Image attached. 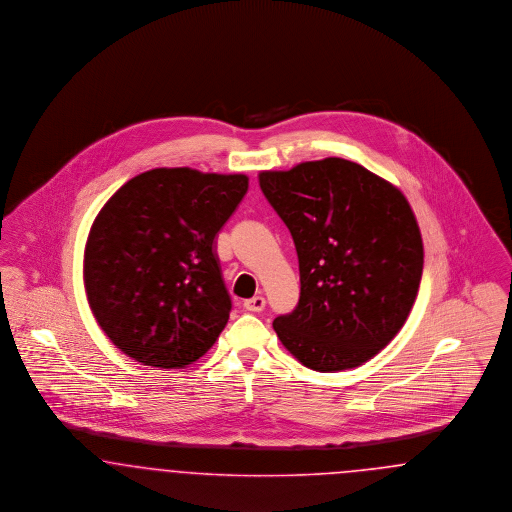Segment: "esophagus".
<instances>
[{
	"instance_id": "esophagus-1",
	"label": "esophagus",
	"mask_w": 512,
	"mask_h": 512,
	"mask_svg": "<svg viewBox=\"0 0 512 512\" xmlns=\"http://www.w3.org/2000/svg\"><path fill=\"white\" fill-rule=\"evenodd\" d=\"M266 308V298L264 296H254L245 302L246 312H264Z\"/></svg>"
}]
</instances>
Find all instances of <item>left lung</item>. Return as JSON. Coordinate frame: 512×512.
I'll list each match as a JSON object with an SVG mask.
<instances>
[{"instance_id":"obj_1","label":"left lung","mask_w":512,"mask_h":512,"mask_svg":"<svg viewBox=\"0 0 512 512\" xmlns=\"http://www.w3.org/2000/svg\"><path fill=\"white\" fill-rule=\"evenodd\" d=\"M260 189L289 227L298 306L273 329L319 373L352 369L403 327L423 275V239L400 189L344 158L262 172Z\"/></svg>"}]
</instances>
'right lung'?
Segmentation results:
<instances>
[{
  "label": "right lung",
  "instance_id": "obj_1",
  "mask_svg": "<svg viewBox=\"0 0 512 512\" xmlns=\"http://www.w3.org/2000/svg\"><path fill=\"white\" fill-rule=\"evenodd\" d=\"M246 191L243 174L155 168L101 208L84 283L99 327L126 356L181 369L212 348L231 312L216 235Z\"/></svg>",
  "mask_w": 512,
  "mask_h": 512
}]
</instances>
